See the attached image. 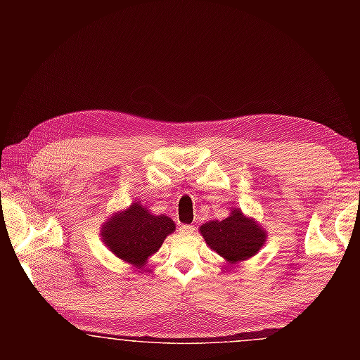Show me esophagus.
Listing matches in <instances>:
<instances>
[{
	"mask_svg": "<svg viewBox=\"0 0 360 360\" xmlns=\"http://www.w3.org/2000/svg\"><path fill=\"white\" fill-rule=\"evenodd\" d=\"M195 231V227L193 225H181L179 227V233H182V235H192Z\"/></svg>",
	"mask_w": 360,
	"mask_h": 360,
	"instance_id": "obj_1",
	"label": "esophagus"
}]
</instances>
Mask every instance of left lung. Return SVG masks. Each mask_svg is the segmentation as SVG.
<instances>
[{
    "label": "left lung",
    "mask_w": 360,
    "mask_h": 360,
    "mask_svg": "<svg viewBox=\"0 0 360 360\" xmlns=\"http://www.w3.org/2000/svg\"><path fill=\"white\" fill-rule=\"evenodd\" d=\"M200 235L229 265L254 257L268 236L259 221L246 216L240 208H230V214L224 221H210L200 225Z\"/></svg>",
    "instance_id": "8db88e82"
}]
</instances>
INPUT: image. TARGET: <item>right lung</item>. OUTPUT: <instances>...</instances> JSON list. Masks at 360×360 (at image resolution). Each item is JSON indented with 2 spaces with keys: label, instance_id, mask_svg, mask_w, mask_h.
Here are the masks:
<instances>
[{
  "label": "right lung",
  "instance_id": "1",
  "mask_svg": "<svg viewBox=\"0 0 360 360\" xmlns=\"http://www.w3.org/2000/svg\"><path fill=\"white\" fill-rule=\"evenodd\" d=\"M176 230L172 217L154 214L139 202L115 211L101 225L105 246L125 264L144 270L150 255L162 248L163 240Z\"/></svg>",
  "mask_w": 360,
  "mask_h": 360
}]
</instances>
